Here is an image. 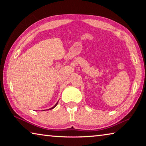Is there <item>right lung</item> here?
<instances>
[{"instance_id": "1", "label": "right lung", "mask_w": 146, "mask_h": 146, "mask_svg": "<svg viewBox=\"0 0 146 146\" xmlns=\"http://www.w3.org/2000/svg\"><path fill=\"white\" fill-rule=\"evenodd\" d=\"M57 104H58V102H57V103H56V104H55V106H53V107H52V108H50V109H49V110H52V109H53L54 108H55V106H56V105H57Z\"/></svg>"}]
</instances>
